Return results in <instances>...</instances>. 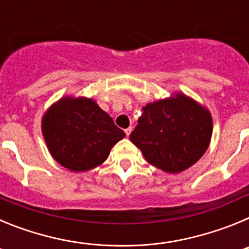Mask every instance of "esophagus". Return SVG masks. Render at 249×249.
<instances>
[{
	"mask_svg": "<svg viewBox=\"0 0 249 249\" xmlns=\"http://www.w3.org/2000/svg\"><path fill=\"white\" fill-rule=\"evenodd\" d=\"M131 132H132V127H131V126H129L128 128H126V129H124V133H126V136H127V137H128V136L131 135Z\"/></svg>",
	"mask_w": 249,
	"mask_h": 249,
	"instance_id": "34e87169",
	"label": "esophagus"
}]
</instances>
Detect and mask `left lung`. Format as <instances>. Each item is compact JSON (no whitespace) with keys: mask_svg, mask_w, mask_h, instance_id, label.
<instances>
[{"mask_svg":"<svg viewBox=\"0 0 249 249\" xmlns=\"http://www.w3.org/2000/svg\"><path fill=\"white\" fill-rule=\"evenodd\" d=\"M129 140L152 166L179 173L197 162L210 146L211 112L184 93L147 103Z\"/></svg>","mask_w":249,"mask_h":249,"instance_id":"1","label":"left lung"}]
</instances>
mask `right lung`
I'll return each mask as SVG.
<instances>
[{"instance_id": "obj_1", "label": "right lung", "mask_w": 249, "mask_h": 249, "mask_svg": "<svg viewBox=\"0 0 249 249\" xmlns=\"http://www.w3.org/2000/svg\"><path fill=\"white\" fill-rule=\"evenodd\" d=\"M41 128L51 156L73 172L102 164L112 147L126 136L96 101L72 96L51 106L43 114Z\"/></svg>"}]
</instances>
